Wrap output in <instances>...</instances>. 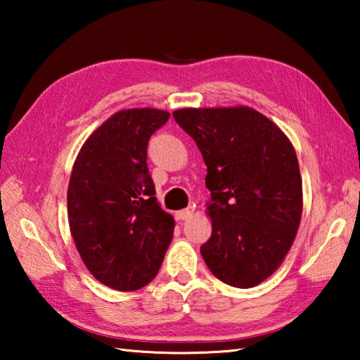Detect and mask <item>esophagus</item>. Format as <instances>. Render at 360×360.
Returning a JSON list of instances; mask_svg holds the SVG:
<instances>
[{"label":"esophagus","instance_id":"34e87169","mask_svg":"<svg viewBox=\"0 0 360 360\" xmlns=\"http://www.w3.org/2000/svg\"><path fill=\"white\" fill-rule=\"evenodd\" d=\"M174 216H176V219H178V221H187L188 217H192V216H193V208L181 210V211L176 212Z\"/></svg>","mask_w":360,"mask_h":360}]
</instances>
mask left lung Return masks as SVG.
<instances>
[{"label": "left lung", "mask_w": 360, "mask_h": 360, "mask_svg": "<svg viewBox=\"0 0 360 360\" xmlns=\"http://www.w3.org/2000/svg\"><path fill=\"white\" fill-rule=\"evenodd\" d=\"M173 117L208 167L212 231L200 248L203 260L222 283L254 288L283 264L300 225L303 191L294 146L249 106L184 108Z\"/></svg>", "instance_id": "obj_1"}]
</instances>
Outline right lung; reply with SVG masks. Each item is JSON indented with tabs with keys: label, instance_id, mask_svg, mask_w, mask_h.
I'll list each match as a JSON object with an SVG mask.
<instances>
[{
	"label": "right lung",
	"instance_id": "1",
	"mask_svg": "<svg viewBox=\"0 0 360 360\" xmlns=\"http://www.w3.org/2000/svg\"><path fill=\"white\" fill-rule=\"evenodd\" d=\"M169 112L122 109L77 152L68 184V222L79 255L96 281L114 290L144 288L160 270L174 219L160 208L148 141Z\"/></svg>",
	"mask_w": 360,
	"mask_h": 360
}]
</instances>
